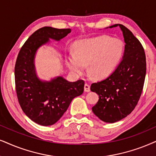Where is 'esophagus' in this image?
Here are the masks:
<instances>
[{
	"label": "esophagus",
	"mask_w": 156,
	"mask_h": 156,
	"mask_svg": "<svg viewBox=\"0 0 156 156\" xmlns=\"http://www.w3.org/2000/svg\"><path fill=\"white\" fill-rule=\"evenodd\" d=\"M84 90L86 92H89L90 91V86L87 83H86L84 85Z\"/></svg>",
	"instance_id": "esophagus-1"
}]
</instances>
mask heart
Returning a JSON list of instances; mask_svg holds the SVG:
<instances>
[{"label":"heart","mask_w":156,"mask_h":156,"mask_svg":"<svg viewBox=\"0 0 156 156\" xmlns=\"http://www.w3.org/2000/svg\"><path fill=\"white\" fill-rule=\"evenodd\" d=\"M124 44L118 39L99 36L83 39L74 44V52L66 55V64L76 76H80L88 70L98 79L112 73L122 59Z\"/></svg>","instance_id":"b5f03b06"}]
</instances>
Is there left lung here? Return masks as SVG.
Instances as JSON below:
<instances>
[{"mask_svg":"<svg viewBox=\"0 0 156 156\" xmlns=\"http://www.w3.org/2000/svg\"><path fill=\"white\" fill-rule=\"evenodd\" d=\"M117 26L125 42L122 60L109 77L90 86V90L99 96L92 111L108 123L119 121L133 111L143 91L146 74V58L141 43L122 24L117 23L109 28Z\"/></svg>","mask_w":156,"mask_h":156,"instance_id":"obj_1","label":"left lung"}]
</instances>
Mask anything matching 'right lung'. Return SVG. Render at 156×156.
<instances>
[{
	"label": "right lung",
	"mask_w": 156,
	"mask_h": 156,
	"mask_svg": "<svg viewBox=\"0 0 156 156\" xmlns=\"http://www.w3.org/2000/svg\"><path fill=\"white\" fill-rule=\"evenodd\" d=\"M70 31V29L42 27L29 37L18 55L15 83L19 103L26 115L40 125L56 123L72 100L83 92V80L70 82L58 76L44 81L37 77L35 70V55L39 47L50 42V39L60 41Z\"/></svg>",
	"instance_id": "add662e5"
}]
</instances>
